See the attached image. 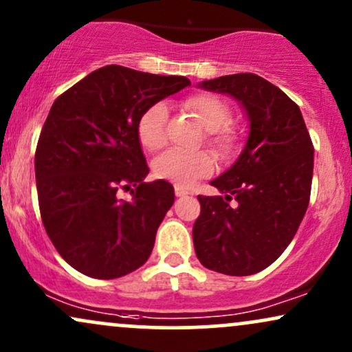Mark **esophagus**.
I'll return each mask as SVG.
<instances>
[{"label": "esophagus", "mask_w": 352, "mask_h": 352, "mask_svg": "<svg viewBox=\"0 0 352 352\" xmlns=\"http://www.w3.org/2000/svg\"><path fill=\"white\" fill-rule=\"evenodd\" d=\"M175 194H176L177 197H184V196H188L189 191H188V189L181 188V186H176V188H175Z\"/></svg>", "instance_id": "1"}]
</instances>
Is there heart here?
<instances>
[{
  "mask_svg": "<svg viewBox=\"0 0 352 352\" xmlns=\"http://www.w3.org/2000/svg\"><path fill=\"white\" fill-rule=\"evenodd\" d=\"M184 107L192 111L202 126L209 131V143L219 155L226 156L234 150L235 133L227 126L230 120V110L221 98L212 94H194L186 98ZM168 107L164 102H156L143 111L138 120L140 143L146 150L156 151L166 143ZM216 168V161L208 151H179L169 150L158 156L153 164L155 175L161 179H168L177 186H191L199 177L209 176Z\"/></svg>",
  "mask_w": 352,
  "mask_h": 352,
  "instance_id": "heart-1",
  "label": "heart"
}]
</instances>
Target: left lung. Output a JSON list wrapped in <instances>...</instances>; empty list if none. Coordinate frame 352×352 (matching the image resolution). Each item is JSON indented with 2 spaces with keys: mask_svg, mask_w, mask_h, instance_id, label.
<instances>
[{
  "mask_svg": "<svg viewBox=\"0 0 352 352\" xmlns=\"http://www.w3.org/2000/svg\"><path fill=\"white\" fill-rule=\"evenodd\" d=\"M197 87L237 100L249 136L232 166L210 181L222 196H197L194 250L209 270L254 275L283 254L303 221L315 160L311 138L300 107L260 76L234 74Z\"/></svg>",
  "mask_w": 352,
  "mask_h": 352,
  "instance_id": "8db88e82",
  "label": "left lung"
}]
</instances>
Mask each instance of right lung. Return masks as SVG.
Wrapping results in <instances>:
<instances>
[{
    "instance_id": "obj_1",
    "label": "right lung",
    "mask_w": 352,
    "mask_h": 352,
    "mask_svg": "<svg viewBox=\"0 0 352 352\" xmlns=\"http://www.w3.org/2000/svg\"><path fill=\"white\" fill-rule=\"evenodd\" d=\"M191 85L122 65L94 70L52 103L36 148L43 224L60 257L92 278H118L150 257L156 230L175 202L150 169L136 125L153 103ZM132 201L120 200V187Z\"/></svg>"
}]
</instances>
